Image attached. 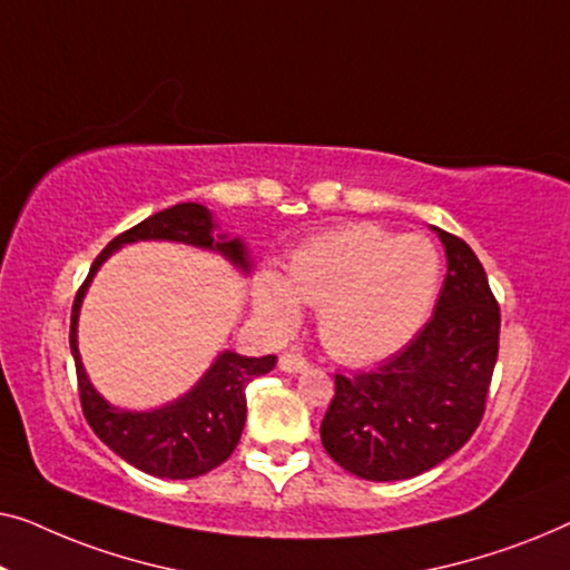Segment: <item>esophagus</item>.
Listing matches in <instances>:
<instances>
[{
    "label": "esophagus",
    "mask_w": 570,
    "mask_h": 570,
    "mask_svg": "<svg viewBox=\"0 0 570 570\" xmlns=\"http://www.w3.org/2000/svg\"><path fill=\"white\" fill-rule=\"evenodd\" d=\"M307 358H302L299 354H294V351H286V354H282V358H278V368L282 372H288V374H296V372H304L307 368Z\"/></svg>",
    "instance_id": "1"
}]
</instances>
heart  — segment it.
Masks as SVG:
<instances>
[{
	"instance_id": "obj_1",
	"label": "heart",
	"mask_w": 570,
	"mask_h": 570,
	"mask_svg": "<svg viewBox=\"0 0 570 570\" xmlns=\"http://www.w3.org/2000/svg\"><path fill=\"white\" fill-rule=\"evenodd\" d=\"M442 263L426 237H392L358 222L327 229L288 258L286 282L263 274L258 312L276 331L299 323V302L317 307L325 348L346 364L382 362L413 341L436 302Z\"/></svg>"
}]
</instances>
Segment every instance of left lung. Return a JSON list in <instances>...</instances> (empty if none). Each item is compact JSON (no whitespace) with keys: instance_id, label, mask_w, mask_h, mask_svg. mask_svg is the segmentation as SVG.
I'll return each mask as SVG.
<instances>
[{"instance_id":"obj_1","label":"left lung","mask_w":570,"mask_h":570,"mask_svg":"<svg viewBox=\"0 0 570 570\" xmlns=\"http://www.w3.org/2000/svg\"><path fill=\"white\" fill-rule=\"evenodd\" d=\"M446 278L434 315L407 346L372 372L335 374L320 423L325 452L364 480L421 475L468 444L485 413L501 309L483 263L456 235L436 229Z\"/></svg>"}]
</instances>
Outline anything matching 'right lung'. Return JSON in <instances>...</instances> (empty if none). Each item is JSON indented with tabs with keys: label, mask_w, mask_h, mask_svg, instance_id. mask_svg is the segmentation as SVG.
Returning a JSON list of instances; mask_svg holds the SVG:
<instances>
[{
	"label": "right lung",
	"mask_w": 570,
	"mask_h": 570,
	"mask_svg": "<svg viewBox=\"0 0 570 570\" xmlns=\"http://www.w3.org/2000/svg\"><path fill=\"white\" fill-rule=\"evenodd\" d=\"M212 229V212L202 204H178L151 214L149 219L110 239L106 250L95 258L90 274L75 296V307H71L69 346L71 356H75L79 403H82L87 423L100 442L114 449L121 460L157 478H198L219 468L235 452L247 415L245 387L255 376L268 374L276 366V356L250 358L239 356L235 351H224L202 376V382L175 403L147 413L118 411V407L106 403L87 380L77 348V317L87 286H90L95 271L102 266V261L121 245L139 243V239H173V243L206 247V250L224 255L243 271H250L245 245L237 237H214Z\"/></svg>",
	"instance_id": "right-lung-1"
}]
</instances>
